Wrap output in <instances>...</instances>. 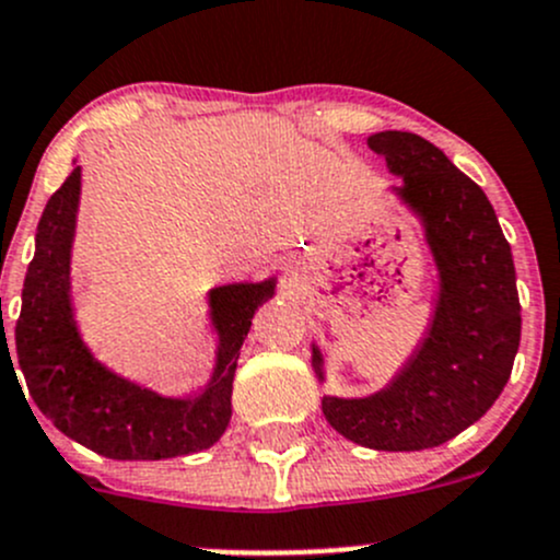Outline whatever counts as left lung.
Masks as SVG:
<instances>
[{"instance_id": "1", "label": "left lung", "mask_w": 560, "mask_h": 560, "mask_svg": "<svg viewBox=\"0 0 560 560\" xmlns=\"http://www.w3.org/2000/svg\"><path fill=\"white\" fill-rule=\"evenodd\" d=\"M400 178L389 195L420 224L436 268L431 319L393 380L363 398L322 395V415L349 442L415 453L450 442L479 420L510 382L521 347V301L512 248L488 195L415 132L369 138ZM312 365L327 385L325 354Z\"/></svg>"}]
</instances>
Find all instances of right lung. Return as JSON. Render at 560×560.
<instances>
[{"instance_id": "add662e5", "label": "right lung", "mask_w": 560, "mask_h": 560, "mask_svg": "<svg viewBox=\"0 0 560 560\" xmlns=\"http://www.w3.org/2000/svg\"><path fill=\"white\" fill-rule=\"evenodd\" d=\"M81 173L75 165L50 195L21 292L15 352L32 400L65 436L113 460H167L202 453L228 431L241 347L254 312L276 295V276L208 290L217 352L211 376L197 393L162 395L116 374L89 349L72 298Z\"/></svg>"}]
</instances>
